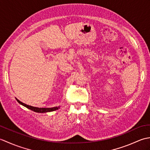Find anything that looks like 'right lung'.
<instances>
[{
  "label": "right lung",
  "mask_w": 150,
  "mask_h": 150,
  "mask_svg": "<svg viewBox=\"0 0 150 150\" xmlns=\"http://www.w3.org/2000/svg\"><path fill=\"white\" fill-rule=\"evenodd\" d=\"M16 100H17L18 103L22 105V106H24V107H26L28 109H30L31 110H32L35 112H37V113H46V112H50V111H55L57 110H58L60 108V106H56V107H53V108H37V107H33V106H30V105H27L26 104H24L23 103H22L19 100H18L17 98H15Z\"/></svg>",
  "instance_id": "add662e5"
}]
</instances>
